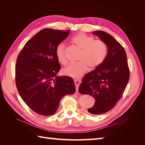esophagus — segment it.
<instances>
[{"instance_id": "esophagus-1", "label": "esophagus", "mask_w": 145, "mask_h": 145, "mask_svg": "<svg viewBox=\"0 0 145 145\" xmlns=\"http://www.w3.org/2000/svg\"><path fill=\"white\" fill-rule=\"evenodd\" d=\"M74 82H75V85L76 86V91H77L79 85H80V83H81V81L80 80H75Z\"/></svg>"}]
</instances>
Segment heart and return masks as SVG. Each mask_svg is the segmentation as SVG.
<instances>
[{
	"instance_id": "heart-1",
	"label": "heart",
	"mask_w": 145,
	"mask_h": 145,
	"mask_svg": "<svg viewBox=\"0 0 145 145\" xmlns=\"http://www.w3.org/2000/svg\"><path fill=\"white\" fill-rule=\"evenodd\" d=\"M72 42L81 50L78 61V62L71 64L63 69L64 75L77 78L84 74L88 69L94 70L102 63L108 53L107 45L102 40H95L92 37L80 33L73 36ZM56 55L58 61L63 65L67 63L65 55V46L61 43L56 48Z\"/></svg>"
}]
</instances>
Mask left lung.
<instances>
[{
    "instance_id": "8db88e82",
    "label": "left lung",
    "mask_w": 145,
    "mask_h": 145,
    "mask_svg": "<svg viewBox=\"0 0 145 145\" xmlns=\"http://www.w3.org/2000/svg\"><path fill=\"white\" fill-rule=\"evenodd\" d=\"M105 42L108 53L103 62L82 79L78 91L94 98V105L88 109L93 115H101L115 106L125 90L130 78L126 52L121 45L108 33L93 32Z\"/></svg>"
}]
</instances>
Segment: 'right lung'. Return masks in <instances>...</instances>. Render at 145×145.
Here are the masks:
<instances>
[{"label": "right lung", "mask_w": 145, "mask_h": 145, "mask_svg": "<svg viewBox=\"0 0 145 145\" xmlns=\"http://www.w3.org/2000/svg\"><path fill=\"white\" fill-rule=\"evenodd\" d=\"M70 30L45 29L26 43L17 57L15 84L21 98L33 112L50 116L57 112L61 98L75 92L72 78L57 76L60 69L56 48Z\"/></svg>", "instance_id": "right-lung-1"}]
</instances>
